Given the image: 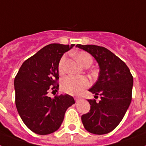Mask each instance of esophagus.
I'll list each match as a JSON object with an SVG mask.
<instances>
[{
  "mask_svg": "<svg viewBox=\"0 0 146 146\" xmlns=\"http://www.w3.org/2000/svg\"><path fill=\"white\" fill-rule=\"evenodd\" d=\"M74 99H75V100H76V103H78V102H79L80 100H82L81 98H75Z\"/></svg>",
  "mask_w": 146,
  "mask_h": 146,
  "instance_id": "esophagus-1",
  "label": "esophagus"
}]
</instances>
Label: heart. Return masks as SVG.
Returning a JSON list of instances; mask_svg holds the SVG:
<instances>
[{
	"mask_svg": "<svg viewBox=\"0 0 146 146\" xmlns=\"http://www.w3.org/2000/svg\"><path fill=\"white\" fill-rule=\"evenodd\" d=\"M76 58L79 62L83 67L91 66L93 62L92 56L85 52H79L76 54ZM66 58L63 56L58 63V72L62 74L64 72V64ZM89 86V82L86 78L82 76H69L65 77L61 81V89L64 92L69 94L70 95H79L82 93L84 90Z\"/></svg>",
	"mask_w": 146,
	"mask_h": 146,
	"instance_id": "heart-1",
	"label": "heart"
}]
</instances>
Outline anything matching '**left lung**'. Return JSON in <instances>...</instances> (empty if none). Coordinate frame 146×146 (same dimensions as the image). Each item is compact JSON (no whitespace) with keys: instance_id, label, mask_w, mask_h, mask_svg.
Here are the masks:
<instances>
[{"instance_id":"8db88e82","label":"left lung","mask_w":146,"mask_h":146,"mask_svg":"<svg viewBox=\"0 0 146 146\" xmlns=\"http://www.w3.org/2000/svg\"><path fill=\"white\" fill-rule=\"evenodd\" d=\"M76 47L92 54L100 67L98 81L88 91L94 98L100 95V100H88L91 110L82 115V121L88 132L106 134L119 124L131 104L133 76L126 64L107 48L95 45Z\"/></svg>"}]
</instances>
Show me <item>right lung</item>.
I'll use <instances>...</instances> for the list:
<instances>
[{
  "label": "right lung",
  "instance_id": "obj_1",
  "mask_svg": "<svg viewBox=\"0 0 146 146\" xmlns=\"http://www.w3.org/2000/svg\"><path fill=\"white\" fill-rule=\"evenodd\" d=\"M74 44L52 43L23 63L15 76V106L26 126L35 133L46 135L61 127L67 108L75 104L69 94L51 98L48 90L58 89V63Z\"/></svg>",
  "mask_w": 146,
  "mask_h": 146
}]
</instances>
